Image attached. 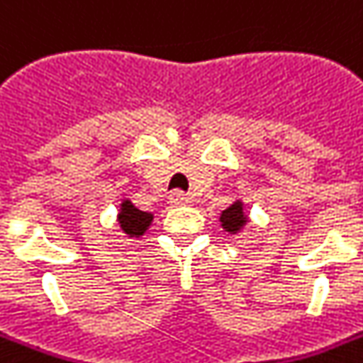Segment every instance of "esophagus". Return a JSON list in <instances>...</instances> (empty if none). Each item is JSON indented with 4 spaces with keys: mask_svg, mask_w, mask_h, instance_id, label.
<instances>
[{
    "mask_svg": "<svg viewBox=\"0 0 363 363\" xmlns=\"http://www.w3.org/2000/svg\"><path fill=\"white\" fill-rule=\"evenodd\" d=\"M169 205L172 206H186L190 205V197L184 196L182 191H173L169 196Z\"/></svg>",
    "mask_w": 363,
    "mask_h": 363,
    "instance_id": "1",
    "label": "esophagus"
}]
</instances>
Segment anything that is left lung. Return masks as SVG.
<instances>
[{
	"mask_svg": "<svg viewBox=\"0 0 363 363\" xmlns=\"http://www.w3.org/2000/svg\"><path fill=\"white\" fill-rule=\"evenodd\" d=\"M249 214L245 210V203L242 199H236L230 206H227L225 210H221L219 214V223L225 233L230 234V236H238L240 233L245 230L249 223Z\"/></svg>",
	"mask_w": 363,
	"mask_h": 363,
	"instance_id": "1",
	"label": "left lung"
}]
</instances>
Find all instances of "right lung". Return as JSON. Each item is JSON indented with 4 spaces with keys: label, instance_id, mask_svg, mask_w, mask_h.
Masks as SVG:
<instances>
[{
    "label": "right lung",
    "instance_id": "add662e5",
    "mask_svg": "<svg viewBox=\"0 0 363 363\" xmlns=\"http://www.w3.org/2000/svg\"><path fill=\"white\" fill-rule=\"evenodd\" d=\"M118 225H120L121 233L127 234L129 238H142L147 228L153 223L155 214L153 212H144V210H138L133 201L123 197L120 201V208H118Z\"/></svg>",
    "mask_w": 363,
    "mask_h": 363
}]
</instances>
